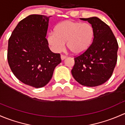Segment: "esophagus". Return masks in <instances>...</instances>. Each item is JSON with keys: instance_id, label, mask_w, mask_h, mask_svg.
I'll return each mask as SVG.
<instances>
[{"instance_id": "esophagus-1", "label": "esophagus", "mask_w": 125, "mask_h": 125, "mask_svg": "<svg viewBox=\"0 0 125 125\" xmlns=\"http://www.w3.org/2000/svg\"><path fill=\"white\" fill-rule=\"evenodd\" d=\"M66 57H67V56H65V55H61V60H64V59L66 58Z\"/></svg>"}]
</instances>
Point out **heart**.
I'll return each instance as SVG.
<instances>
[{
	"mask_svg": "<svg viewBox=\"0 0 125 125\" xmlns=\"http://www.w3.org/2000/svg\"><path fill=\"white\" fill-rule=\"evenodd\" d=\"M94 31L90 24L72 20H66L55 27L50 32L47 40L51 49L60 52L65 47V42L69 49L74 55L84 53L91 46Z\"/></svg>",
	"mask_w": 125,
	"mask_h": 125,
	"instance_id": "obj_1",
	"label": "heart"
}]
</instances>
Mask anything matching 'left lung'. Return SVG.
<instances>
[{
    "label": "left lung",
    "mask_w": 125,
    "mask_h": 125,
    "mask_svg": "<svg viewBox=\"0 0 125 125\" xmlns=\"http://www.w3.org/2000/svg\"><path fill=\"white\" fill-rule=\"evenodd\" d=\"M81 19L91 24L94 35L89 48L74 57L72 74L82 85L96 87L111 76L117 60L119 46L109 26L101 19L96 17Z\"/></svg>",
    "instance_id": "left-lung-1"
}]
</instances>
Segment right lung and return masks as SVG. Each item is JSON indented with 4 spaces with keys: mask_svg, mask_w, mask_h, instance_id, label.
<instances>
[{
    "mask_svg": "<svg viewBox=\"0 0 125 125\" xmlns=\"http://www.w3.org/2000/svg\"><path fill=\"white\" fill-rule=\"evenodd\" d=\"M49 17L32 14L24 18L8 40L7 58L11 71L19 80L35 88L46 85L61 62L60 54L49 49L46 38Z\"/></svg>",
    "mask_w": 125,
    "mask_h": 125,
    "instance_id": "obj_1",
    "label": "right lung"
}]
</instances>
